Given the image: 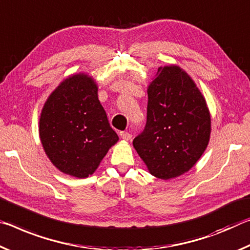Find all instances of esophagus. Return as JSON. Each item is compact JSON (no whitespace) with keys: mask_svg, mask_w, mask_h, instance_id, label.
Returning <instances> with one entry per match:
<instances>
[{"mask_svg":"<svg viewBox=\"0 0 250 250\" xmlns=\"http://www.w3.org/2000/svg\"><path fill=\"white\" fill-rule=\"evenodd\" d=\"M120 136L123 138L124 141H129L132 138V135H130L128 132H121Z\"/></svg>","mask_w":250,"mask_h":250,"instance_id":"obj_1","label":"esophagus"}]
</instances>
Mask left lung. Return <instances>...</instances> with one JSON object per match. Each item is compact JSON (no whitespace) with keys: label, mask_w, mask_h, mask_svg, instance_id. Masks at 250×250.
I'll return each instance as SVG.
<instances>
[{"label":"left lung","mask_w":250,"mask_h":250,"mask_svg":"<svg viewBox=\"0 0 250 250\" xmlns=\"http://www.w3.org/2000/svg\"><path fill=\"white\" fill-rule=\"evenodd\" d=\"M147 94L146 125L133 145L155 177H177L195 165L209 142L206 101L187 73L175 65L158 68Z\"/></svg>","instance_id":"8db88e82"}]
</instances>
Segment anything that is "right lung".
<instances>
[{
    "label": "right lung",
    "instance_id": "1",
    "mask_svg": "<svg viewBox=\"0 0 250 250\" xmlns=\"http://www.w3.org/2000/svg\"><path fill=\"white\" fill-rule=\"evenodd\" d=\"M39 130L53 165L77 178L92 175L118 141L98 101L97 85L85 74L64 80L51 94Z\"/></svg>",
    "mask_w": 250,
    "mask_h": 250
}]
</instances>
